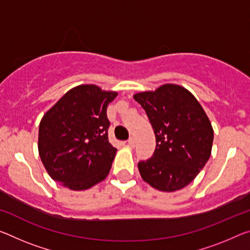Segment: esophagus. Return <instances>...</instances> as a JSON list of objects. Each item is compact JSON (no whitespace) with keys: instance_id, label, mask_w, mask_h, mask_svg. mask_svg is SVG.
I'll use <instances>...</instances> for the list:
<instances>
[{"instance_id":"esophagus-1","label":"esophagus","mask_w":250,"mask_h":250,"mask_svg":"<svg viewBox=\"0 0 250 250\" xmlns=\"http://www.w3.org/2000/svg\"><path fill=\"white\" fill-rule=\"evenodd\" d=\"M128 146H130V148H133V146H136V140H134V138H133V137L129 138V140H128Z\"/></svg>"}]
</instances>
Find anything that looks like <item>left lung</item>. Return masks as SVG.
<instances>
[{"label":"left lung","instance_id":"8db88e82","mask_svg":"<svg viewBox=\"0 0 250 250\" xmlns=\"http://www.w3.org/2000/svg\"><path fill=\"white\" fill-rule=\"evenodd\" d=\"M133 99L145 109L157 142L153 156L138 164L141 178L159 191L185 188L210 158L213 129L208 116L190 91L172 83Z\"/></svg>","mask_w":250,"mask_h":250}]
</instances>
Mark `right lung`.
Wrapping results in <instances>:
<instances>
[{
  "instance_id": "add662e5",
  "label": "right lung",
  "mask_w": 250,
  "mask_h": 250,
  "mask_svg": "<svg viewBox=\"0 0 250 250\" xmlns=\"http://www.w3.org/2000/svg\"><path fill=\"white\" fill-rule=\"evenodd\" d=\"M118 96L96 84L69 90L42 117L38 149L49 176L75 191L104 180L117 149L108 139L106 106Z\"/></svg>"
}]
</instances>
